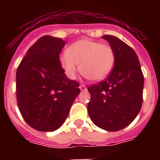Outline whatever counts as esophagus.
I'll list each match as a JSON object with an SVG mask.
<instances>
[{"mask_svg":"<svg viewBox=\"0 0 160 160\" xmlns=\"http://www.w3.org/2000/svg\"><path fill=\"white\" fill-rule=\"evenodd\" d=\"M80 90H82V91H85L86 90V86L85 85H80Z\"/></svg>","mask_w":160,"mask_h":160,"instance_id":"esophagus-1","label":"esophagus"}]
</instances>
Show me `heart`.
I'll return each instance as SVG.
<instances>
[{"mask_svg":"<svg viewBox=\"0 0 160 160\" xmlns=\"http://www.w3.org/2000/svg\"><path fill=\"white\" fill-rule=\"evenodd\" d=\"M66 75L75 78L77 64L80 73L86 79L98 81L105 79L111 71L114 55L108 45L90 39H82L70 45L60 57Z\"/></svg>","mask_w":160,"mask_h":160,"instance_id":"b5f03b06","label":"heart"}]
</instances>
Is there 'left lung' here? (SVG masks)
Masks as SVG:
<instances>
[{"mask_svg":"<svg viewBox=\"0 0 160 160\" xmlns=\"http://www.w3.org/2000/svg\"><path fill=\"white\" fill-rule=\"evenodd\" d=\"M114 51V65L109 76L90 85L87 109L90 119L107 131L128 126L139 114L143 102L144 75L134 51L115 36L105 35Z\"/></svg>","mask_w":160,"mask_h":160,"instance_id":"left-lung-1","label":"left lung"}]
</instances>
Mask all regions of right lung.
Returning a JSON list of instances; mask_svg holds the SVG:
<instances>
[{
  "label": "right lung",
  "mask_w": 160,
  "mask_h": 160,
  "mask_svg": "<svg viewBox=\"0 0 160 160\" xmlns=\"http://www.w3.org/2000/svg\"><path fill=\"white\" fill-rule=\"evenodd\" d=\"M65 42L42 36L31 46L16 70V100L25 121L42 132L59 129L80 92L60 62Z\"/></svg>",
  "instance_id": "right-lung-1"
}]
</instances>
